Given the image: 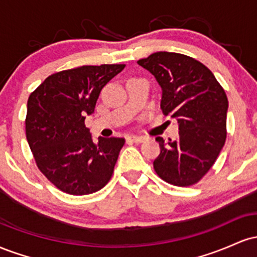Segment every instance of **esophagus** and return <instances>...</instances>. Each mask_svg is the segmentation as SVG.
Listing matches in <instances>:
<instances>
[{"label":"esophagus","mask_w":257,"mask_h":257,"mask_svg":"<svg viewBox=\"0 0 257 257\" xmlns=\"http://www.w3.org/2000/svg\"><path fill=\"white\" fill-rule=\"evenodd\" d=\"M128 140L133 141V143H143L145 140V138L139 137V135H131V137H128Z\"/></svg>","instance_id":"34e87169"}]
</instances>
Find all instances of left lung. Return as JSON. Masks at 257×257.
Wrapping results in <instances>:
<instances>
[{
	"label": "left lung",
	"mask_w": 257,
	"mask_h": 257,
	"mask_svg": "<svg viewBox=\"0 0 257 257\" xmlns=\"http://www.w3.org/2000/svg\"><path fill=\"white\" fill-rule=\"evenodd\" d=\"M162 88L161 108L178 119L179 138L156 140L161 153L153 161L161 179L175 186L198 182L213 167L226 141L228 100L213 72L196 59L157 52L138 61Z\"/></svg>",
	"instance_id": "obj_1"
}]
</instances>
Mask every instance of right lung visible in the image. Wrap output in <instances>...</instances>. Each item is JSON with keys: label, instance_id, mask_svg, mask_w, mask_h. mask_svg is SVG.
<instances>
[{"label": "right lung", "instance_id": "1", "mask_svg": "<svg viewBox=\"0 0 257 257\" xmlns=\"http://www.w3.org/2000/svg\"><path fill=\"white\" fill-rule=\"evenodd\" d=\"M124 67L104 64L65 70L47 77L29 96V146L38 169L65 193H94L111 179L124 139L99 137L94 143L84 119L94 113L104 85Z\"/></svg>", "mask_w": 257, "mask_h": 257}]
</instances>
